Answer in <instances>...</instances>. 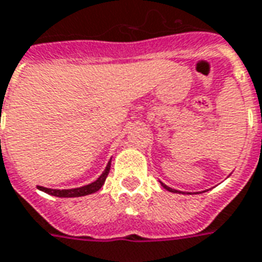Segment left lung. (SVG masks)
I'll list each match as a JSON object with an SVG mask.
<instances>
[{
    "label": "left lung",
    "mask_w": 262,
    "mask_h": 262,
    "mask_svg": "<svg viewBox=\"0 0 262 262\" xmlns=\"http://www.w3.org/2000/svg\"><path fill=\"white\" fill-rule=\"evenodd\" d=\"M159 182H160L161 186H163V188H164V189H166V190H168V192H172V193H182V194H185V192H182V190L172 189V188H170V186H167L166 184H163L161 181H159ZM186 194H190V192H188V193H186Z\"/></svg>",
    "instance_id": "8db88e82"
}]
</instances>
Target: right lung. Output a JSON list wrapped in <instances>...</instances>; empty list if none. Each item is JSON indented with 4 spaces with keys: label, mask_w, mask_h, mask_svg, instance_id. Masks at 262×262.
I'll use <instances>...</instances> for the list:
<instances>
[{
    "label": "right lung",
    "mask_w": 262,
    "mask_h": 262,
    "mask_svg": "<svg viewBox=\"0 0 262 262\" xmlns=\"http://www.w3.org/2000/svg\"><path fill=\"white\" fill-rule=\"evenodd\" d=\"M110 163H112V160H109V163L106 164L105 170H103L101 176L91 184L84 185V186H80V188H72V189H51V188H44V186H37V189L42 190L45 193L52 194V196H56V198H80V196L95 193V192L101 189L102 185L105 184L106 177H107L110 171Z\"/></svg>",
    "instance_id": "obj_1"
}]
</instances>
